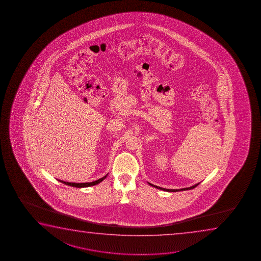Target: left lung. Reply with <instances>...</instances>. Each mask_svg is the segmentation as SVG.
Returning <instances> with one entry per match:
<instances>
[{
  "instance_id": "obj_1",
  "label": "left lung",
  "mask_w": 261,
  "mask_h": 261,
  "mask_svg": "<svg viewBox=\"0 0 261 261\" xmlns=\"http://www.w3.org/2000/svg\"><path fill=\"white\" fill-rule=\"evenodd\" d=\"M150 186H153L155 188H157V189L163 190V191H166V192H178V191H186V190H192L193 188H195L199 184H196V185H194V186H191V187H187V188H182V189L177 190V189H165V188H161V187H159V186H153V185H151L150 182H148Z\"/></svg>"
}]
</instances>
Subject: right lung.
Masks as SVG:
<instances>
[{
  "label": "right lung",
  "mask_w": 261,
  "mask_h": 261,
  "mask_svg": "<svg viewBox=\"0 0 261 261\" xmlns=\"http://www.w3.org/2000/svg\"><path fill=\"white\" fill-rule=\"evenodd\" d=\"M107 175H104L103 177H101V178L98 179L96 181H94V182H64V181H61V180H59L60 182H62V184H65V185H67V186H73V187H77V188H83V187H89V186H95V185H98L99 182H102L104 179L107 177Z\"/></svg>",
  "instance_id": "1"
}]
</instances>
